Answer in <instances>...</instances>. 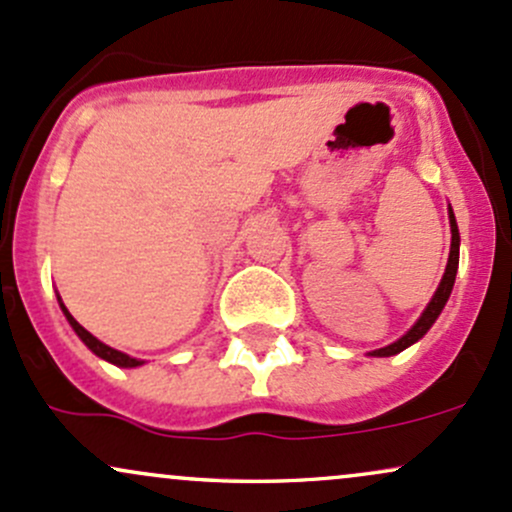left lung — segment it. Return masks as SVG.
Listing matches in <instances>:
<instances>
[{
	"mask_svg": "<svg viewBox=\"0 0 512 512\" xmlns=\"http://www.w3.org/2000/svg\"><path fill=\"white\" fill-rule=\"evenodd\" d=\"M450 229H452L450 258H447L445 275H442V280H440L438 290H435L433 300L428 302V307L423 309V314H421V317H418L416 324H413L411 329L399 338V341H394L392 346H384L380 350H372L370 355H377V358H389V355L401 353V350H404V348H409L416 341H421V338L428 333L430 326L435 324V319L440 317L442 307H445L447 300H450V292H452V285H455V275H457V266H459V229H457V220H455V212H452V208H450Z\"/></svg>",
	"mask_w": 512,
	"mask_h": 512,
	"instance_id": "1",
	"label": "left lung"
}]
</instances>
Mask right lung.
Masks as SVG:
<instances>
[{"label": "right lung", "mask_w": 512, "mask_h": 512, "mask_svg": "<svg viewBox=\"0 0 512 512\" xmlns=\"http://www.w3.org/2000/svg\"><path fill=\"white\" fill-rule=\"evenodd\" d=\"M57 300H60V297H57ZM60 307H62V312H65L67 321H70V326H72V329H74V333H77V336L82 338V341H84V346L89 348L91 353H96V355H99V358L108 360V363H113V365H118V367H137V365H142V360H137V358H130V355L120 353V350L111 348V346H106V343H101L99 338H96V336H91V333L86 331L84 326L79 324V321L74 319L70 312H67V307H65V304H62V300H60Z\"/></svg>", "instance_id": "1"}]
</instances>
